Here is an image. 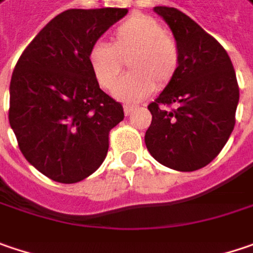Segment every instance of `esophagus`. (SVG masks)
<instances>
[{"mask_svg": "<svg viewBox=\"0 0 253 253\" xmlns=\"http://www.w3.org/2000/svg\"><path fill=\"white\" fill-rule=\"evenodd\" d=\"M135 109H136V106H134V105H125V106H124V112H125V115H131Z\"/></svg>", "mask_w": 253, "mask_h": 253, "instance_id": "34e87169", "label": "esophagus"}]
</instances>
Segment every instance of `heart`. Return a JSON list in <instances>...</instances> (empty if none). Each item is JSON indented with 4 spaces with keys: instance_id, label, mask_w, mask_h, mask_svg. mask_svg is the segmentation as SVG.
Segmentation results:
<instances>
[{
    "instance_id": "b5f03b06",
    "label": "heart",
    "mask_w": 253,
    "mask_h": 253,
    "mask_svg": "<svg viewBox=\"0 0 253 253\" xmlns=\"http://www.w3.org/2000/svg\"><path fill=\"white\" fill-rule=\"evenodd\" d=\"M124 60L131 73L117 84L114 96L134 103L150 96L157 87H166L180 67V50L171 36L155 18L136 14L114 31L112 44L96 42L87 51L89 67L103 89H112L120 76Z\"/></svg>"
}]
</instances>
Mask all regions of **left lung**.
<instances>
[{"label": "left lung", "mask_w": 253, "mask_h": 253, "mask_svg": "<svg viewBox=\"0 0 253 253\" xmlns=\"http://www.w3.org/2000/svg\"><path fill=\"white\" fill-rule=\"evenodd\" d=\"M154 11L171 28L180 67L148 105L153 121L145 145L160 164L194 171L217 157L233 131L239 102L236 73L222 44L189 15L172 7Z\"/></svg>", "instance_id": "left-lung-1"}]
</instances>
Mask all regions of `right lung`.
I'll list each match as a JSON object with an SVG mask.
<instances>
[{
	"instance_id": "1",
	"label": "right lung",
	"mask_w": 253,
	"mask_h": 253,
	"mask_svg": "<svg viewBox=\"0 0 253 253\" xmlns=\"http://www.w3.org/2000/svg\"><path fill=\"white\" fill-rule=\"evenodd\" d=\"M126 8L67 9L20 56L9 83V125L28 163L57 183L95 172L122 105L99 87L87 51Z\"/></svg>"
}]
</instances>
